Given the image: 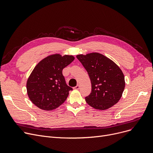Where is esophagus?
<instances>
[{"label":"esophagus","instance_id":"obj_1","mask_svg":"<svg viewBox=\"0 0 153 153\" xmlns=\"http://www.w3.org/2000/svg\"><path fill=\"white\" fill-rule=\"evenodd\" d=\"M79 88H80V85H79V84H77L76 87H74V89H75V90H78V89H79Z\"/></svg>","mask_w":153,"mask_h":153}]
</instances>
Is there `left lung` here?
Wrapping results in <instances>:
<instances>
[{
    "label": "left lung",
    "instance_id": "left-lung-1",
    "mask_svg": "<svg viewBox=\"0 0 153 153\" xmlns=\"http://www.w3.org/2000/svg\"><path fill=\"white\" fill-rule=\"evenodd\" d=\"M89 76L92 91L85 97L86 102L95 109L104 110L116 104L121 99L125 76L117 64L99 53L76 56Z\"/></svg>",
    "mask_w": 153,
    "mask_h": 153
}]
</instances>
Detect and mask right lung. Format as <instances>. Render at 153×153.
Listing matches in <instances>:
<instances>
[{
	"mask_svg": "<svg viewBox=\"0 0 153 153\" xmlns=\"http://www.w3.org/2000/svg\"><path fill=\"white\" fill-rule=\"evenodd\" d=\"M74 59L72 55L53 54L36 64L27 82L28 96L35 105L50 111L65 102L72 89L66 84L62 71Z\"/></svg>",
	"mask_w": 153,
	"mask_h": 153,
	"instance_id": "1",
	"label": "right lung"
}]
</instances>
